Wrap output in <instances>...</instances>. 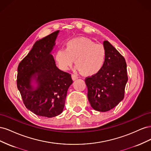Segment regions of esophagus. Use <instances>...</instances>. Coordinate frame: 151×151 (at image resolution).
Instances as JSON below:
<instances>
[{"instance_id":"1","label":"esophagus","mask_w":151,"mask_h":151,"mask_svg":"<svg viewBox=\"0 0 151 151\" xmlns=\"http://www.w3.org/2000/svg\"><path fill=\"white\" fill-rule=\"evenodd\" d=\"M72 79L73 81H75L77 79H78V76L75 75V74H72Z\"/></svg>"}]
</instances>
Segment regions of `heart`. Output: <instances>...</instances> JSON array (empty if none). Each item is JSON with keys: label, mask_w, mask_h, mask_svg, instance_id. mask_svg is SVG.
<instances>
[{"label": "heart", "mask_w": 151, "mask_h": 151, "mask_svg": "<svg viewBox=\"0 0 151 151\" xmlns=\"http://www.w3.org/2000/svg\"><path fill=\"white\" fill-rule=\"evenodd\" d=\"M106 58V50L101 44H96L85 38L68 41L65 49L59 50L55 55L61 69L67 70L75 60L78 70L85 76L97 74L103 68Z\"/></svg>", "instance_id": "b5f03b06"}]
</instances>
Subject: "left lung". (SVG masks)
<instances>
[{"instance_id": "8db88e82", "label": "left lung", "mask_w": 151, "mask_h": 151, "mask_svg": "<svg viewBox=\"0 0 151 151\" xmlns=\"http://www.w3.org/2000/svg\"><path fill=\"white\" fill-rule=\"evenodd\" d=\"M106 58L99 72L85 79L88 98L92 108L105 112L115 108L124 98L128 81L125 58L108 41H104Z\"/></svg>"}]
</instances>
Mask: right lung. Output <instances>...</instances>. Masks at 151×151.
<instances>
[{"mask_svg": "<svg viewBox=\"0 0 151 151\" xmlns=\"http://www.w3.org/2000/svg\"><path fill=\"white\" fill-rule=\"evenodd\" d=\"M59 31L34 44L17 67V87L25 106L35 115L52 118L63 111L67 90L72 84L71 74L57 67L51 52ZM35 79L34 90L30 82Z\"/></svg>", "mask_w": 151, "mask_h": 151, "instance_id": "add662e5", "label": "right lung"}]
</instances>
